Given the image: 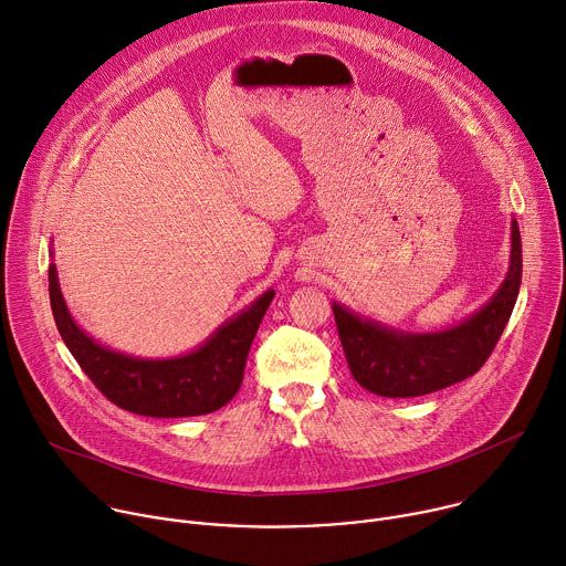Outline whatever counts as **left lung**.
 <instances>
[{
	"instance_id": "1",
	"label": "left lung",
	"mask_w": 566,
	"mask_h": 566,
	"mask_svg": "<svg viewBox=\"0 0 566 566\" xmlns=\"http://www.w3.org/2000/svg\"><path fill=\"white\" fill-rule=\"evenodd\" d=\"M522 284L520 226L511 221V262L497 293L459 325L412 334L360 317L334 302L338 336L358 385L387 398H412L450 387L481 369L513 313Z\"/></svg>"
}]
</instances>
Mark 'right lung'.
<instances>
[{
  "label": "right lung",
  "instance_id": "right-lung-1",
  "mask_svg": "<svg viewBox=\"0 0 566 566\" xmlns=\"http://www.w3.org/2000/svg\"><path fill=\"white\" fill-rule=\"evenodd\" d=\"M49 295L64 345L114 406L140 417L181 419L210 415L237 394L275 291H264L244 311L226 319L203 345L175 358H138L94 340L69 313L55 264L49 266Z\"/></svg>",
  "mask_w": 566,
  "mask_h": 566
}]
</instances>
